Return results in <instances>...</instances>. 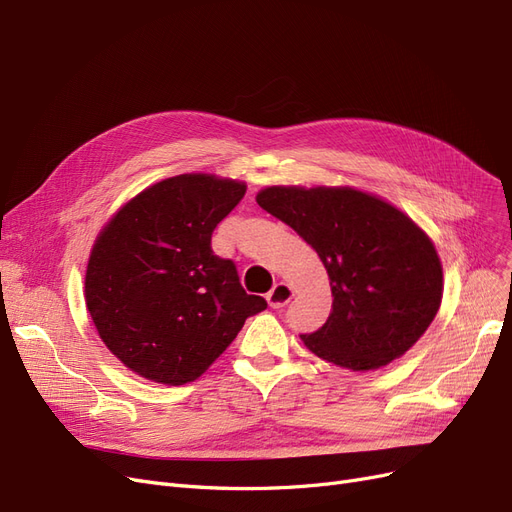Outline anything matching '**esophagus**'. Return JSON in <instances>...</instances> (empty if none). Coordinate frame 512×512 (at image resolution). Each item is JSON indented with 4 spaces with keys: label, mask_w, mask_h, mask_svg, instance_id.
Here are the masks:
<instances>
[{
    "label": "esophagus",
    "mask_w": 512,
    "mask_h": 512,
    "mask_svg": "<svg viewBox=\"0 0 512 512\" xmlns=\"http://www.w3.org/2000/svg\"><path fill=\"white\" fill-rule=\"evenodd\" d=\"M291 299H293V288L288 286V284H284V282H278L272 288V291L268 293V303L274 309H280V307L288 305V301H291Z\"/></svg>",
    "instance_id": "obj_1"
}]
</instances>
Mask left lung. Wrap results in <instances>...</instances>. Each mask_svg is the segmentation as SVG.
Masks as SVG:
<instances>
[{
    "label": "left lung",
    "instance_id": "8db88e82",
    "mask_svg": "<svg viewBox=\"0 0 512 512\" xmlns=\"http://www.w3.org/2000/svg\"><path fill=\"white\" fill-rule=\"evenodd\" d=\"M261 209L316 249L330 278L332 311L305 347L364 372L404 355L429 328L443 293L431 238L393 205L353 188L272 186Z\"/></svg>",
    "mask_w": 512,
    "mask_h": 512
}]
</instances>
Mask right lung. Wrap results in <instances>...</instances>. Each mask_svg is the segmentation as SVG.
<instances>
[{
  "label": "right lung",
  "instance_id": "add662e5",
  "mask_svg": "<svg viewBox=\"0 0 512 512\" xmlns=\"http://www.w3.org/2000/svg\"><path fill=\"white\" fill-rule=\"evenodd\" d=\"M247 186L207 173L140 192L100 232L85 272V303L104 345L163 385L198 379L268 303L247 295L211 234Z\"/></svg>",
  "mask_w": 512,
  "mask_h": 512
}]
</instances>
